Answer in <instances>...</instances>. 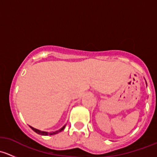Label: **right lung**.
Listing matches in <instances>:
<instances>
[{
    "label": "right lung",
    "instance_id": "add662e5",
    "mask_svg": "<svg viewBox=\"0 0 157 157\" xmlns=\"http://www.w3.org/2000/svg\"><path fill=\"white\" fill-rule=\"evenodd\" d=\"M30 128H31L32 129H33V131H35V132H36V133H37V134H41V135H53V134H58V133H59V132H61V131H62L64 129V128H65V126H64V127H63L62 128H61V129H60V130H58V131H55V132H52V133H48V132H45V131H39V130L36 129V128H34L31 127V126H30Z\"/></svg>",
    "mask_w": 157,
    "mask_h": 157
}]
</instances>
